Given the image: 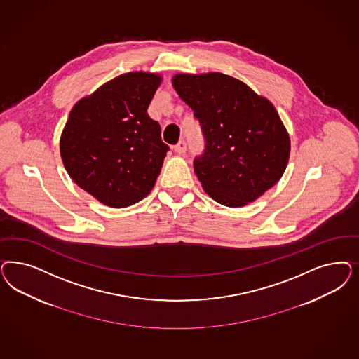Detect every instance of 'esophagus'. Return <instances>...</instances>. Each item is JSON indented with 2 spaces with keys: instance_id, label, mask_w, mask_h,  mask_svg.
<instances>
[{
  "instance_id": "esophagus-1",
  "label": "esophagus",
  "mask_w": 359,
  "mask_h": 359,
  "mask_svg": "<svg viewBox=\"0 0 359 359\" xmlns=\"http://www.w3.org/2000/svg\"><path fill=\"white\" fill-rule=\"evenodd\" d=\"M174 151L178 154H184L186 151V142L185 141H180L175 147H174Z\"/></svg>"
}]
</instances>
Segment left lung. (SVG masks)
<instances>
[{"instance_id": "8db88e82", "label": "left lung", "mask_w": 359, "mask_h": 359, "mask_svg": "<svg viewBox=\"0 0 359 359\" xmlns=\"http://www.w3.org/2000/svg\"><path fill=\"white\" fill-rule=\"evenodd\" d=\"M172 83L206 139L194 172L210 197L243 208L278 184L290 160V133L266 97L222 72L175 74Z\"/></svg>"}]
</instances>
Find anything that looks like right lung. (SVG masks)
<instances>
[{"label":"right lung","mask_w":359,"mask_h":359,"mask_svg":"<svg viewBox=\"0 0 359 359\" xmlns=\"http://www.w3.org/2000/svg\"><path fill=\"white\" fill-rule=\"evenodd\" d=\"M162 76L133 71L81 97L69 112L59 149L71 180L105 206L128 208L147 197L169 147L148 107Z\"/></svg>","instance_id":"right-lung-1"}]
</instances>
